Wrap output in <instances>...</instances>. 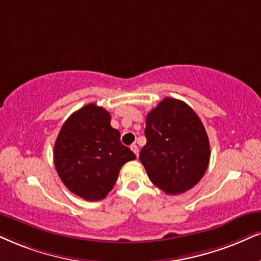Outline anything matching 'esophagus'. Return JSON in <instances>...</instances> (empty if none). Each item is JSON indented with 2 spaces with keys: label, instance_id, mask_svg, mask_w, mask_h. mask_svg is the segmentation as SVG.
<instances>
[{
  "label": "esophagus",
  "instance_id": "obj_1",
  "mask_svg": "<svg viewBox=\"0 0 261 261\" xmlns=\"http://www.w3.org/2000/svg\"><path fill=\"white\" fill-rule=\"evenodd\" d=\"M130 150L133 151L134 153L138 156V152H139V149H138V146L136 145V144H133V145H130Z\"/></svg>",
  "mask_w": 261,
  "mask_h": 261
}]
</instances>
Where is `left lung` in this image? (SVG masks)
I'll return each instance as SVG.
<instances>
[{"mask_svg":"<svg viewBox=\"0 0 261 261\" xmlns=\"http://www.w3.org/2000/svg\"><path fill=\"white\" fill-rule=\"evenodd\" d=\"M140 162L153 185L169 195L188 191L208 168L211 147L197 114L184 101L165 98L146 116Z\"/></svg>","mask_w":261,"mask_h":261,"instance_id":"left-lung-1","label":"left lung"}]
</instances>
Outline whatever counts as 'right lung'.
Wrapping results in <instances>:
<instances>
[{"mask_svg": "<svg viewBox=\"0 0 261 261\" xmlns=\"http://www.w3.org/2000/svg\"><path fill=\"white\" fill-rule=\"evenodd\" d=\"M110 121V112L100 106H83L65 121L54 144L58 175L72 194L87 201L105 198L122 166L136 160Z\"/></svg>", "mask_w": 261, "mask_h": 261, "instance_id": "add662e5", "label": "right lung"}]
</instances>
